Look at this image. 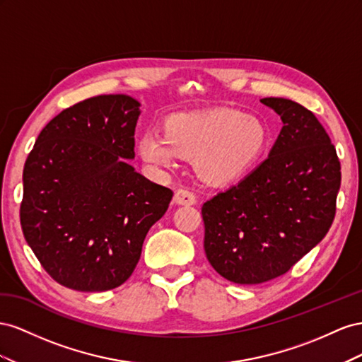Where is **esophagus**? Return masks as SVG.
Masks as SVG:
<instances>
[{
	"mask_svg": "<svg viewBox=\"0 0 362 362\" xmlns=\"http://www.w3.org/2000/svg\"><path fill=\"white\" fill-rule=\"evenodd\" d=\"M195 202H197V199H195V195L188 189H177L174 194V203L175 204L191 206V204H195Z\"/></svg>",
	"mask_w": 362,
	"mask_h": 362,
	"instance_id": "esophagus-1",
	"label": "esophagus"
}]
</instances>
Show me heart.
Here are the masks:
<instances>
[{
    "mask_svg": "<svg viewBox=\"0 0 362 362\" xmlns=\"http://www.w3.org/2000/svg\"><path fill=\"white\" fill-rule=\"evenodd\" d=\"M268 139L259 118L220 109L175 115L165 135L147 132L138 147L144 160L160 167H170L179 156L197 159V171L206 182L226 185L241 179L259 162Z\"/></svg>",
    "mask_w": 362,
    "mask_h": 362,
    "instance_id": "1",
    "label": "heart"
}]
</instances>
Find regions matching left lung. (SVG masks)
Here are the masks:
<instances>
[{"label": "left lung", "mask_w": 362, "mask_h": 362, "mask_svg": "<svg viewBox=\"0 0 362 362\" xmlns=\"http://www.w3.org/2000/svg\"><path fill=\"white\" fill-rule=\"evenodd\" d=\"M284 126L268 158L202 208L204 253L227 281L257 285L285 274L332 226L341 167L311 110L262 98Z\"/></svg>", "instance_id": "obj_1"}]
</instances>
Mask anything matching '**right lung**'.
Wrapping results in <instances>:
<instances>
[{
	"label": "right lung",
	"instance_id": "obj_1",
	"mask_svg": "<svg viewBox=\"0 0 362 362\" xmlns=\"http://www.w3.org/2000/svg\"><path fill=\"white\" fill-rule=\"evenodd\" d=\"M139 101L98 95L62 110L24 165V238L56 282L95 293L132 276L150 227L173 199L136 173Z\"/></svg>",
	"mask_w": 362,
	"mask_h": 362
}]
</instances>
